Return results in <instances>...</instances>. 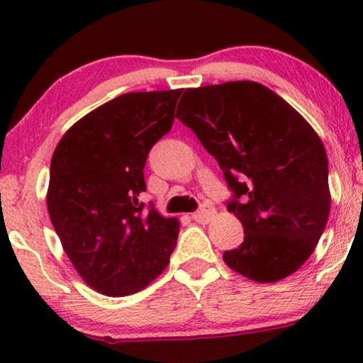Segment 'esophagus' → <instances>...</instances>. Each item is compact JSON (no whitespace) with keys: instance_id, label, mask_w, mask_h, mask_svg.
Returning <instances> with one entry per match:
<instances>
[{"instance_id":"34e87169","label":"esophagus","mask_w":363,"mask_h":363,"mask_svg":"<svg viewBox=\"0 0 363 363\" xmlns=\"http://www.w3.org/2000/svg\"><path fill=\"white\" fill-rule=\"evenodd\" d=\"M213 216H215V208H211L210 205H203L200 210L195 211L191 215L193 220L198 223H208Z\"/></svg>"}]
</instances>
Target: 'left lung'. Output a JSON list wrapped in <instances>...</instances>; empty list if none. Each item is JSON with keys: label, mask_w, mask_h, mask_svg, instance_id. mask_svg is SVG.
<instances>
[{"label": "left lung", "mask_w": 363, "mask_h": 363, "mask_svg": "<svg viewBox=\"0 0 363 363\" xmlns=\"http://www.w3.org/2000/svg\"><path fill=\"white\" fill-rule=\"evenodd\" d=\"M177 117L216 158L233 191L226 206L245 228V241L225 251L226 264L256 282L296 272L330 211L329 165L314 128L252 81L186 89Z\"/></svg>", "instance_id": "left-lung-1"}]
</instances>
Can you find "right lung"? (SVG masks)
Here are the masks:
<instances>
[{"mask_svg":"<svg viewBox=\"0 0 363 363\" xmlns=\"http://www.w3.org/2000/svg\"><path fill=\"white\" fill-rule=\"evenodd\" d=\"M183 89L128 92L64 133L51 160L48 211L64 251L87 286L128 296L165 269L180 225L145 191L147 155L170 130Z\"/></svg>","mask_w":363,"mask_h":363,"instance_id":"1","label":"right lung"}]
</instances>
